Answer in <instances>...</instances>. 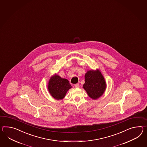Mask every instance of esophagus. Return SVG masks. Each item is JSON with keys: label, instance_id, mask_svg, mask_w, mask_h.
I'll return each instance as SVG.
<instances>
[{"label": "esophagus", "instance_id": "obj_1", "mask_svg": "<svg viewBox=\"0 0 147 147\" xmlns=\"http://www.w3.org/2000/svg\"><path fill=\"white\" fill-rule=\"evenodd\" d=\"M75 88H79L80 87V84H79V83H77V84H75Z\"/></svg>", "mask_w": 147, "mask_h": 147}]
</instances>
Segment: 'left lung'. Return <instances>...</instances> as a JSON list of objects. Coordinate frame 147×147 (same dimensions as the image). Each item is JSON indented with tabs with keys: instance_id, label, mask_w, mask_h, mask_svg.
I'll return each instance as SVG.
<instances>
[{
	"instance_id": "obj_1",
	"label": "left lung",
	"mask_w": 147,
	"mask_h": 147,
	"mask_svg": "<svg viewBox=\"0 0 147 147\" xmlns=\"http://www.w3.org/2000/svg\"><path fill=\"white\" fill-rule=\"evenodd\" d=\"M85 83L83 88L88 96L94 100L101 97L106 88V83L99 70H90L85 74Z\"/></svg>"
}]
</instances>
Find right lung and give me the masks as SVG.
I'll return each instance as SVG.
<instances>
[{
    "mask_svg": "<svg viewBox=\"0 0 147 147\" xmlns=\"http://www.w3.org/2000/svg\"><path fill=\"white\" fill-rule=\"evenodd\" d=\"M71 88L72 86L67 79H63L57 74L51 77L48 85L49 92L57 100L63 99Z\"/></svg>",
    "mask_w": 147,
    "mask_h": 147,
    "instance_id": "1",
    "label": "right lung"
}]
</instances>
